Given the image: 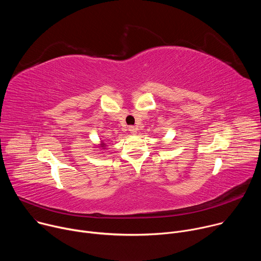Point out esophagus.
I'll return each instance as SVG.
<instances>
[{"label": "esophagus", "mask_w": 261, "mask_h": 261, "mask_svg": "<svg viewBox=\"0 0 261 261\" xmlns=\"http://www.w3.org/2000/svg\"><path fill=\"white\" fill-rule=\"evenodd\" d=\"M137 130H138V129H137L136 127H134V126L129 127V131H130V133H131V134H134V135H135V134L137 133Z\"/></svg>", "instance_id": "34e87169"}]
</instances>
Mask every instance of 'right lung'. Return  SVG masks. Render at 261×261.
I'll use <instances>...</instances> for the list:
<instances>
[{"label":"right lung","mask_w":261,"mask_h":261,"mask_svg":"<svg viewBox=\"0 0 261 261\" xmlns=\"http://www.w3.org/2000/svg\"><path fill=\"white\" fill-rule=\"evenodd\" d=\"M102 145H104V143H102Z\"/></svg>","instance_id":"1"}]
</instances>
